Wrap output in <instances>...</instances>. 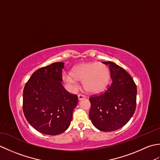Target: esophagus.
<instances>
[{"label": "esophagus", "instance_id": "34e87169", "mask_svg": "<svg viewBox=\"0 0 160 160\" xmlns=\"http://www.w3.org/2000/svg\"><path fill=\"white\" fill-rule=\"evenodd\" d=\"M78 100H83V99H84V98H85V96H84V95H82V94H78Z\"/></svg>", "mask_w": 160, "mask_h": 160}]
</instances>
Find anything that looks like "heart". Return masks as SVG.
<instances>
[{"label": "heart", "instance_id": "heart-1", "mask_svg": "<svg viewBox=\"0 0 160 160\" xmlns=\"http://www.w3.org/2000/svg\"><path fill=\"white\" fill-rule=\"evenodd\" d=\"M62 79L71 88L77 86V80L83 82V86L91 93H99L104 91L110 80V71L103 63L86 62L75 67L71 74L65 73Z\"/></svg>", "mask_w": 160, "mask_h": 160}]
</instances>
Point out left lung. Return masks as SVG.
Returning <instances> with one entry per match:
<instances>
[{
  "instance_id": "left-lung-1",
  "label": "left lung",
  "mask_w": 160,
  "mask_h": 160,
  "mask_svg": "<svg viewBox=\"0 0 160 160\" xmlns=\"http://www.w3.org/2000/svg\"><path fill=\"white\" fill-rule=\"evenodd\" d=\"M108 64L112 84L99 95L89 98V118L94 127L109 132L123 127L133 115L136 108L137 87L132 77L123 68L113 62Z\"/></svg>"
}]
</instances>
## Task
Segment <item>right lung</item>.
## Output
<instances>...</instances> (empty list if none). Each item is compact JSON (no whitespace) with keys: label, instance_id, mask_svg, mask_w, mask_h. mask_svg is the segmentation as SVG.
<instances>
[{"label":"right lung","instance_id":"add662e5","mask_svg":"<svg viewBox=\"0 0 160 160\" xmlns=\"http://www.w3.org/2000/svg\"><path fill=\"white\" fill-rule=\"evenodd\" d=\"M63 62H54L33 72L23 89L22 110L29 124L43 134L56 135L69 128L78 96L64 89Z\"/></svg>","mask_w":160,"mask_h":160}]
</instances>
